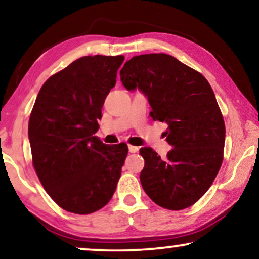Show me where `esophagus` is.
Wrapping results in <instances>:
<instances>
[{
	"instance_id": "obj_1",
	"label": "esophagus",
	"mask_w": 259,
	"mask_h": 259,
	"mask_svg": "<svg viewBox=\"0 0 259 259\" xmlns=\"http://www.w3.org/2000/svg\"><path fill=\"white\" fill-rule=\"evenodd\" d=\"M128 151L131 152V153H136V152L139 151V148H138L137 146H132V145H128Z\"/></svg>"
}]
</instances>
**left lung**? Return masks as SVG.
Segmentation results:
<instances>
[{
	"label": "left lung",
	"mask_w": 259,
	"mask_h": 259,
	"mask_svg": "<svg viewBox=\"0 0 259 259\" xmlns=\"http://www.w3.org/2000/svg\"><path fill=\"white\" fill-rule=\"evenodd\" d=\"M127 91L139 90L151 118L167 123V157L140 148V182L148 197L167 210L193 205L210 189L223 162L225 123L210 83L167 54L133 56L120 70Z\"/></svg>",
	"instance_id": "obj_1"
}]
</instances>
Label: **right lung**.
Instances as JSON below:
<instances>
[{
    "mask_svg": "<svg viewBox=\"0 0 259 259\" xmlns=\"http://www.w3.org/2000/svg\"><path fill=\"white\" fill-rule=\"evenodd\" d=\"M123 56H83L44 83L28 125L33 165L63 210L88 214L111 200L128 147L94 137Z\"/></svg>",
    "mask_w": 259,
    "mask_h": 259,
    "instance_id": "obj_1",
    "label": "right lung"
}]
</instances>
